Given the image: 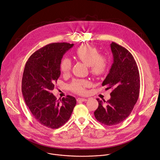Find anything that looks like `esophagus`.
I'll return each instance as SVG.
<instances>
[{
  "mask_svg": "<svg viewBox=\"0 0 160 160\" xmlns=\"http://www.w3.org/2000/svg\"><path fill=\"white\" fill-rule=\"evenodd\" d=\"M77 101H83V102H85V101H88L86 98H77Z\"/></svg>",
  "mask_w": 160,
  "mask_h": 160,
  "instance_id": "34e87169",
  "label": "esophagus"
}]
</instances>
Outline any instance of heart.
I'll return each mask as SVG.
<instances>
[{
  "mask_svg": "<svg viewBox=\"0 0 160 160\" xmlns=\"http://www.w3.org/2000/svg\"><path fill=\"white\" fill-rule=\"evenodd\" d=\"M76 59L89 66L91 73L95 77L105 75L108 71L109 62L107 57L100 55L99 50L91 45H83L78 47L74 52ZM72 68L71 61L68 57H64L60 62V69L64 75L69 74ZM91 85L87 80L74 79L69 84V89L77 94H83L86 88Z\"/></svg>",
  "mask_w": 160,
  "mask_h": 160,
  "instance_id": "b5f03b06",
  "label": "heart"
}]
</instances>
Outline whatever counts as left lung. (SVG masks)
Listing matches in <instances>:
<instances>
[{
    "instance_id": "left-lung-1",
    "label": "left lung",
    "mask_w": 160,
    "mask_h": 160,
    "mask_svg": "<svg viewBox=\"0 0 160 160\" xmlns=\"http://www.w3.org/2000/svg\"><path fill=\"white\" fill-rule=\"evenodd\" d=\"M113 63L102 85L112 89L107 101L98 98V107L94 112L98 121L107 126L124 121L138 100L140 92V75L133 56L124 47L112 42L110 45Z\"/></svg>"
}]
</instances>
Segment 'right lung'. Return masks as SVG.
Listing matches in <instances>:
<instances>
[{
    "label": "right lung",
    "mask_w": 160,
    "mask_h": 160,
    "mask_svg": "<svg viewBox=\"0 0 160 160\" xmlns=\"http://www.w3.org/2000/svg\"><path fill=\"white\" fill-rule=\"evenodd\" d=\"M68 42L50 43L32 53L27 60L22 80L25 102L41 125L57 129L70 118L76 99L68 95L57 99L51 92L61 75L64 54L73 46Z\"/></svg>",
    "instance_id": "1"
}]
</instances>
